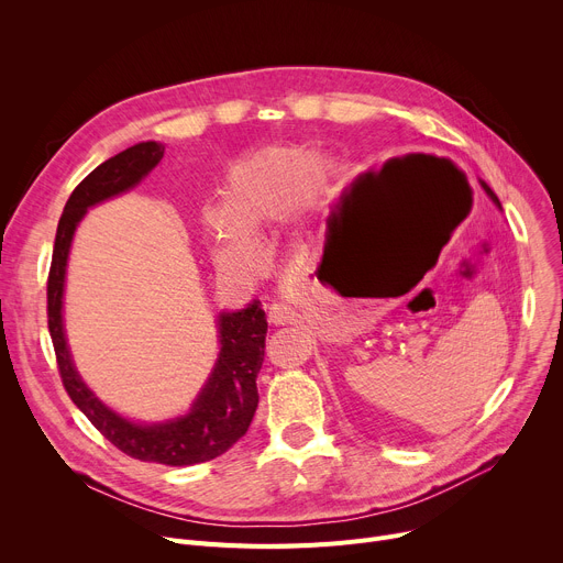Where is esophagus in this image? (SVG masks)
I'll use <instances>...</instances> for the list:
<instances>
[{
	"label": "esophagus",
	"instance_id": "obj_1",
	"mask_svg": "<svg viewBox=\"0 0 563 563\" xmlns=\"http://www.w3.org/2000/svg\"><path fill=\"white\" fill-rule=\"evenodd\" d=\"M297 319H299V312H297V308H294L291 303H287V301L272 303L269 321L274 323V327H280V323H294Z\"/></svg>",
	"mask_w": 563,
	"mask_h": 563
}]
</instances>
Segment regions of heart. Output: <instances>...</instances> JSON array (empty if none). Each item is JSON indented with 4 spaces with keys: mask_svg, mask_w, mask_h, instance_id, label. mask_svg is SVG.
<instances>
[{
    "mask_svg": "<svg viewBox=\"0 0 563 563\" xmlns=\"http://www.w3.org/2000/svg\"><path fill=\"white\" fill-rule=\"evenodd\" d=\"M338 170L301 151L266 147L236 162L223 185V202L205 207L202 221L221 266L255 272L262 246L255 232L285 221L297 207L317 205L333 194Z\"/></svg>",
    "mask_w": 563,
    "mask_h": 563,
    "instance_id": "heart-1",
    "label": "heart"
}]
</instances>
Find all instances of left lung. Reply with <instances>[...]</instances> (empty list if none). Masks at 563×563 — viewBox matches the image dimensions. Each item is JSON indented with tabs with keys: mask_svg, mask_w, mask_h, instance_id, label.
<instances>
[{
	"mask_svg": "<svg viewBox=\"0 0 563 563\" xmlns=\"http://www.w3.org/2000/svg\"><path fill=\"white\" fill-rule=\"evenodd\" d=\"M479 183H482V187H484V191H486V194H488V198H490V200H493V202H495V205H497V207H499V210H501V205H499V198H497V196H495V194H493V189H490V187H488V185H486V183H484V180H479Z\"/></svg>",
	"mask_w": 563,
	"mask_h": 563,
	"instance_id": "left-lung-1",
	"label": "left lung"
}]
</instances>
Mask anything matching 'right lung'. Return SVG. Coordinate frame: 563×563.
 Here are the masks:
<instances>
[{"mask_svg": "<svg viewBox=\"0 0 563 563\" xmlns=\"http://www.w3.org/2000/svg\"><path fill=\"white\" fill-rule=\"evenodd\" d=\"M164 157V143L141 141L88 173L70 194L58 219L47 278V327L64 388L91 424L132 459L162 465L205 463L240 440L257 408V374L264 361L266 317L260 301L236 312H219V358L187 416L143 424L102 404L75 369L64 331V287L73 236L88 207L134 189Z\"/></svg>", "mask_w": 563, "mask_h": 563, "instance_id": "add662e5", "label": "right lung"}]
</instances>
